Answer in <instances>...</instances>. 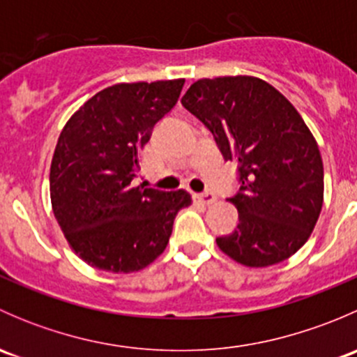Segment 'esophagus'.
<instances>
[{"label":"esophagus","instance_id":"34e87169","mask_svg":"<svg viewBox=\"0 0 357 357\" xmlns=\"http://www.w3.org/2000/svg\"><path fill=\"white\" fill-rule=\"evenodd\" d=\"M193 199H195L197 202H202V204H214L215 202V195L214 193H195V195H193Z\"/></svg>","mask_w":357,"mask_h":357}]
</instances>
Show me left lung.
Returning <instances> with one entry per match:
<instances>
[{"label": "left lung", "mask_w": 357, "mask_h": 357, "mask_svg": "<svg viewBox=\"0 0 357 357\" xmlns=\"http://www.w3.org/2000/svg\"><path fill=\"white\" fill-rule=\"evenodd\" d=\"M208 128L226 160L238 164V226L215 238L228 257L268 268L311 236L323 207V160L297 109L254 75L199 79L181 98Z\"/></svg>", "instance_id": "1"}]
</instances>
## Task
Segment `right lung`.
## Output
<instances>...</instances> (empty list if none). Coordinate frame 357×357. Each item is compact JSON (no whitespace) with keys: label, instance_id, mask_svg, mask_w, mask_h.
Returning <instances> with one entry per match:
<instances>
[{"label":"right lung","instance_id":"right-lung-1","mask_svg":"<svg viewBox=\"0 0 357 357\" xmlns=\"http://www.w3.org/2000/svg\"><path fill=\"white\" fill-rule=\"evenodd\" d=\"M185 79L121 82L96 93L63 126L50 167L53 214L75 255L109 273H135L165 250L185 190L132 186L153 126Z\"/></svg>","mask_w":357,"mask_h":357}]
</instances>
